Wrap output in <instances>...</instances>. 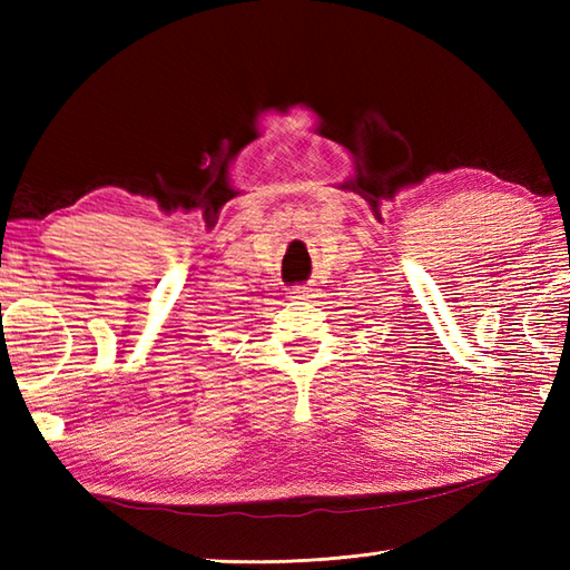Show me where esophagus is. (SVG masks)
Here are the masks:
<instances>
[{
	"label": "esophagus",
	"mask_w": 570,
	"mask_h": 570,
	"mask_svg": "<svg viewBox=\"0 0 570 570\" xmlns=\"http://www.w3.org/2000/svg\"><path fill=\"white\" fill-rule=\"evenodd\" d=\"M288 298H308V288L306 286H296L288 292Z\"/></svg>",
	"instance_id": "obj_1"
}]
</instances>
